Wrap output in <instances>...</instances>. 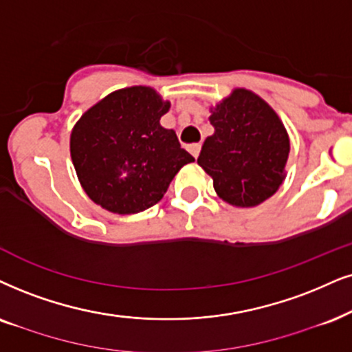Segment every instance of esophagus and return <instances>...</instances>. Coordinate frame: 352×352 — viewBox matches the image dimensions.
<instances>
[{
    "mask_svg": "<svg viewBox=\"0 0 352 352\" xmlns=\"http://www.w3.org/2000/svg\"><path fill=\"white\" fill-rule=\"evenodd\" d=\"M188 151H190V154L193 155V157H198L199 151H201V144H198V143L188 144Z\"/></svg>",
    "mask_w": 352,
    "mask_h": 352,
    "instance_id": "esophagus-1",
    "label": "esophagus"
}]
</instances>
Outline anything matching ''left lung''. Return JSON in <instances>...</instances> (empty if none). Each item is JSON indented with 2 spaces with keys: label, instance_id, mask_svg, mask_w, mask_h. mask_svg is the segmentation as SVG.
<instances>
[{
  "label": "left lung",
  "instance_id": "obj_1",
  "mask_svg": "<svg viewBox=\"0 0 352 352\" xmlns=\"http://www.w3.org/2000/svg\"><path fill=\"white\" fill-rule=\"evenodd\" d=\"M209 112L214 133L204 140L198 164L226 203L258 206L286 179L291 143L281 118L260 96L243 87H235Z\"/></svg>",
  "mask_w": 352,
  "mask_h": 352
}]
</instances>
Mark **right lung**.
I'll list each match as a JSON object with an SVG mask.
<instances>
[{
    "mask_svg": "<svg viewBox=\"0 0 352 352\" xmlns=\"http://www.w3.org/2000/svg\"><path fill=\"white\" fill-rule=\"evenodd\" d=\"M170 102L149 86L118 89L92 105L74 124L71 161L96 204L136 214L159 203L177 172L193 162L173 130L161 124Z\"/></svg>",
    "mask_w": 352,
    "mask_h": 352,
    "instance_id": "1",
    "label": "right lung"
}]
</instances>
